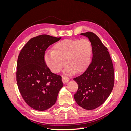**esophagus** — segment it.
Segmentation results:
<instances>
[{"label":"esophagus","instance_id":"esophagus-1","mask_svg":"<svg viewBox=\"0 0 131 131\" xmlns=\"http://www.w3.org/2000/svg\"><path fill=\"white\" fill-rule=\"evenodd\" d=\"M62 81H63V83H64V84H66V83H67L69 81V79L67 77L62 76Z\"/></svg>","mask_w":131,"mask_h":131}]
</instances>
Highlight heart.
Returning a JSON list of instances; mask_svg holds the SVG:
<instances>
[{"label": "heart", "instance_id": "b5f03b06", "mask_svg": "<svg viewBox=\"0 0 131 131\" xmlns=\"http://www.w3.org/2000/svg\"><path fill=\"white\" fill-rule=\"evenodd\" d=\"M92 54V46L86 39H65L56 43L53 50L44 54L46 66L53 73H57L67 64L66 72L73 73L84 72L89 67Z\"/></svg>", "mask_w": 131, "mask_h": 131}]
</instances>
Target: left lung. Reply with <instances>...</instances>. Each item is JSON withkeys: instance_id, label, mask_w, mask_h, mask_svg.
<instances>
[{"instance_id": "1", "label": "left lung", "mask_w": 131, "mask_h": 131, "mask_svg": "<svg viewBox=\"0 0 131 131\" xmlns=\"http://www.w3.org/2000/svg\"><path fill=\"white\" fill-rule=\"evenodd\" d=\"M88 38L92 50V60L84 72L74 78L78 90L74 95L77 104L86 110L101 105L113 90L114 72L108 50L92 32L81 33Z\"/></svg>"}]
</instances>
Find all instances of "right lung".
Here are the masks:
<instances>
[{"label": "right lung", "instance_id": "right-lung-1", "mask_svg": "<svg viewBox=\"0 0 131 131\" xmlns=\"http://www.w3.org/2000/svg\"><path fill=\"white\" fill-rule=\"evenodd\" d=\"M61 39L46 34L39 35L30 39L18 55V88L26 103L35 110L50 108L63 86L62 77L51 72L44 61L47 47Z\"/></svg>", "mask_w": 131, "mask_h": 131}]
</instances>
